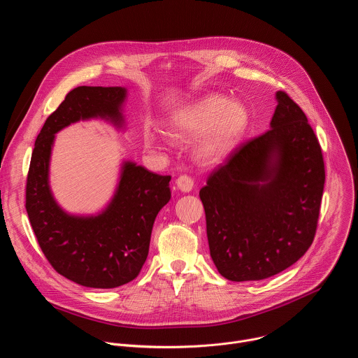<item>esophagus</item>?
I'll use <instances>...</instances> for the list:
<instances>
[{
	"instance_id": "1",
	"label": "esophagus",
	"mask_w": 358,
	"mask_h": 358,
	"mask_svg": "<svg viewBox=\"0 0 358 358\" xmlns=\"http://www.w3.org/2000/svg\"><path fill=\"white\" fill-rule=\"evenodd\" d=\"M176 184H177L178 189H181L182 192H189L194 187V180L189 176H180L176 180Z\"/></svg>"
}]
</instances>
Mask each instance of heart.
<instances>
[{"mask_svg": "<svg viewBox=\"0 0 358 358\" xmlns=\"http://www.w3.org/2000/svg\"><path fill=\"white\" fill-rule=\"evenodd\" d=\"M249 126V112L238 100L208 94L181 109L173 117V129L182 137L199 138V157L221 162L242 141Z\"/></svg>", "mask_w": 358, "mask_h": 358, "instance_id": "b5f03b06", "label": "heart"}]
</instances>
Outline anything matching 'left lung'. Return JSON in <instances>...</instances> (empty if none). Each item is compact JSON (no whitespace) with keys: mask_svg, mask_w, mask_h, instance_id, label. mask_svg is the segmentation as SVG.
I'll return each mask as SVG.
<instances>
[{"mask_svg":"<svg viewBox=\"0 0 358 358\" xmlns=\"http://www.w3.org/2000/svg\"><path fill=\"white\" fill-rule=\"evenodd\" d=\"M271 129L239 147L199 191L211 258L232 282L262 280L297 262L315 239L324 188L319 140L276 92Z\"/></svg>","mask_w":358,"mask_h":358,"instance_id":"obj_1","label":"left lung"}]
</instances>
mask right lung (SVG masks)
<instances>
[{"mask_svg": "<svg viewBox=\"0 0 358 358\" xmlns=\"http://www.w3.org/2000/svg\"><path fill=\"white\" fill-rule=\"evenodd\" d=\"M120 86H79L50 115L35 140L25 208L38 243L52 268L66 279L96 289H112L137 278L148 255L151 229L171 198L170 176L124 162L117 189L97 215L65 213L49 187V160L55 133L79 120L105 119L123 127Z\"/></svg>", "mask_w": 358, "mask_h": 358, "instance_id": "obj_1", "label": "right lung"}]
</instances>
